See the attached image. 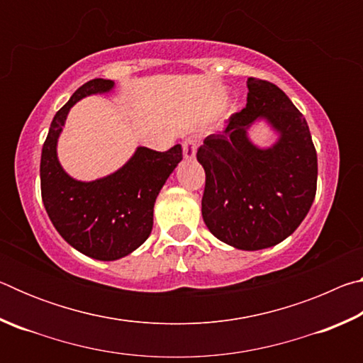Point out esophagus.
I'll return each instance as SVG.
<instances>
[{
	"instance_id": "1",
	"label": "esophagus",
	"mask_w": 363,
	"mask_h": 363,
	"mask_svg": "<svg viewBox=\"0 0 363 363\" xmlns=\"http://www.w3.org/2000/svg\"><path fill=\"white\" fill-rule=\"evenodd\" d=\"M182 152H184V157L187 160H192L195 158V153H196V139L194 138H189L182 143Z\"/></svg>"
}]
</instances>
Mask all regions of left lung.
Instances as JSON below:
<instances>
[{"mask_svg":"<svg viewBox=\"0 0 363 363\" xmlns=\"http://www.w3.org/2000/svg\"><path fill=\"white\" fill-rule=\"evenodd\" d=\"M247 107L196 150L206 182L201 214L208 229L233 248L256 251L284 242L309 213L317 190V152L303 113L266 79L248 78ZM267 119L279 133L261 150L249 126Z\"/></svg>","mask_w":363,"mask_h":363,"instance_id":"1","label":"left lung"}]
</instances>
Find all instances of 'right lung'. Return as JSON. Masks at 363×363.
Wrapping results in <instances>:
<instances>
[{
    "label": "right lung",
    "instance_id": "add662e5",
    "mask_svg": "<svg viewBox=\"0 0 363 363\" xmlns=\"http://www.w3.org/2000/svg\"><path fill=\"white\" fill-rule=\"evenodd\" d=\"M113 84L96 78L79 86L54 116L40 163L41 199L51 223L67 243L99 261L120 259L149 238L157 195L182 160L179 144L167 152L138 147L126 164L101 179L83 182L65 173L57 139L69 110L86 96L108 93Z\"/></svg>",
    "mask_w": 363,
    "mask_h": 363
}]
</instances>
